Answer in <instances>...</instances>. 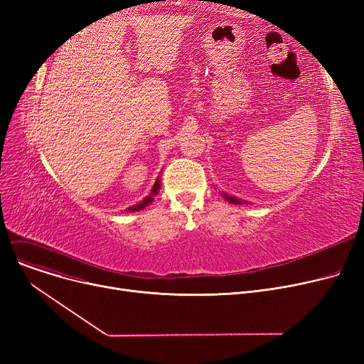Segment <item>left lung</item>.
Returning <instances> with one entry per match:
<instances>
[{"instance_id":"8db88e82","label":"left lung","mask_w":364,"mask_h":364,"mask_svg":"<svg viewBox=\"0 0 364 364\" xmlns=\"http://www.w3.org/2000/svg\"><path fill=\"white\" fill-rule=\"evenodd\" d=\"M221 195H223V198H224L227 202L235 203V205H243V203H247V202H246V200H243V199H239V198L230 196V195H228V193H224V192H221Z\"/></svg>"}]
</instances>
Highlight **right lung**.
<instances>
[{
  "mask_svg": "<svg viewBox=\"0 0 364 364\" xmlns=\"http://www.w3.org/2000/svg\"><path fill=\"white\" fill-rule=\"evenodd\" d=\"M159 188H161V180L156 178V183L153 184V188H151L150 195H149L147 198H144L141 202H139V203H136V205H132V206L127 208L125 211H127V213H137V211H141V209H144L147 205H150V203L153 202V199H155V196L159 193Z\"/></svg>",
  "mask_w": 364,
  "mask_h": 364,
  "instance_id": "obj_1",
  "label": "right lung"
}]
</instances>
